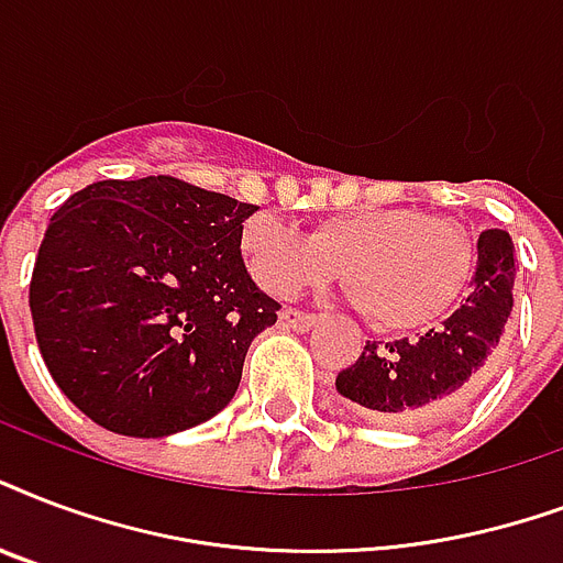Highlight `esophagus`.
Masks as SVG:
<instances>
[{"instance_id":"1","label":"esophagus","mask_w":563,"mask_h":563,"mask_svg":"<svg viewBox=\"0 0 563 563\" xmlns=\"http://www.w3.org/2000/svg\"><path fill=\"white\" fill-rule=\"evenodd\" d=\"M280 324L289 330H310L316 324V316L286 307V310H280Z\"/></svg>"}]
</instances>
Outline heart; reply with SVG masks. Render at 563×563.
<instances>
[{
    "label": "heart",
    "instance_id": "1",
    "mask_svg": "<svg viewBox=\"0 0 563 563\" xmlns=\"http://www.w3.org/2000/svg\"><path fill=\"white\" fill-rule=\"evenodd\" d=\"M242 253L256 283L272 295L345 283L375 328L424 330L443 319L470 283L475 247L449 218L413 206H366L321 218L312 233L274 214L242 227Z\"/></svg>",
    "mask_w": 563,
    "mask_h": 563
}]
</instances>
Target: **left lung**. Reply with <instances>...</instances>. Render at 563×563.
Returning <instances> with one entry per match:
<instances>
[{
    "label": "left lung",
    "instance_id": "obj_1",
    "mask_svg": "<svg viewBox=\"0 0 563 563\" xmlns=\"http://www.w3.org/2000/svg\"><path fill=\"white\" fill-rule=\"evenodd\" d=\"M514 274L510 235L484 230L461 307L419 339L366 342L357 363L339 372V396L368 419L396 428L457 413L496 372L514 307Z\"/></svg>",
    "mask_w": 563,
    "mask_h": 563
}]
</instances>
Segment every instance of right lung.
<instances>
[{
	"instance_id": "1",
	"label": "right lung",
	"mask_w": 563,
	"mask_h": 563,
	"mask_svg": "<svg viewBox=\"0 0 563 563\" xmlns=\"http://www.w3.org/2000/svg\"><path fill=\"white\" fill-rule=\"evenodd\" d=\"M253 203L174 177L102 179L53 214L29 307L43 363L81 413L170 437L221 413L277 321L242 260Z\"/></svg>"
}]
</instances>
